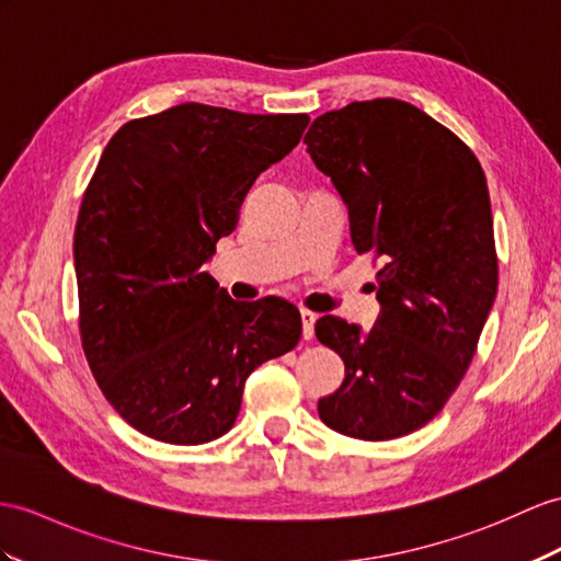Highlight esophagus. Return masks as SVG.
Returning <instances> with one entry per match:
<instances>
[{
	"instance_id": "34e87169",
	"label": "esophagus",
	"mask_w": 561,
	"mask_h": 561,
	"mask_svg": "<svg viewBox=\"0 0 561 561\" xmlns=\"http://www.w3.org/2000/svg\"><path fill=\"white\" fill-rule=\"evenodd\" d=\"M299 317H302V337L311 340L313 337V323H317V313L309 311V309H302V311H299Z\"/></svg>"
}]
</instances>
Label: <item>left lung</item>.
<instances>
[{
    "mask_svg": "<svg viewBox=\"0 0 561 561\" xmlns=\"http://www.w3.org/2000/svg\"><path fill=\"white\" fill-rule=\"evenodd\" d=\"M347 204L354 250L374 254L376 325L317 321L345 380L319 416L357 440H392L440 414L473 359L497 295L485 173L443 123L402 100L352 102L305 135Z\"/></svg>",
    "mask_w": 561,
    "mask_h": 561,
    "instance_id": "obj_1",
    "label": "left lung"
}]
</instances>
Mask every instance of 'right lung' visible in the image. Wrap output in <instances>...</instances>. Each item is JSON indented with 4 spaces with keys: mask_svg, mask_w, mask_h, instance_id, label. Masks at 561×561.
<instances>
[{
    "mask_svg": "<svg viewBox=\"0 0 561 561\" xmlns=\"http://www.w3.org/2000/svg\"><path fill=\"white\" fill-rule=\"evenodd\" d=\"M307 123L187 102L123 123L104 147L73 236L80 343L108 404L149 438H221L248 376L299 343L297 307L238 302L204 264Z\"/></svg>",
    "mask_w": 561,
    "mask_h": 561,
    "instance_id": "add662e5",
    "label": "right lung"
}]
</instances>
